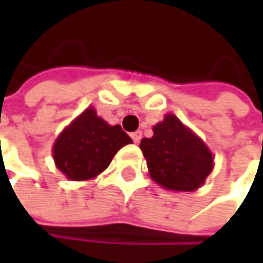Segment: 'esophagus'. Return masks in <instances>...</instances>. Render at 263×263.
<instances>
[{"label": "esophagus", "instance_id": "1", "mask_svg": "<svg viewBox=\"0 0 263 263\" xmlns=\"http://www.w3.org/2000/svg\"><path fill=\"white\" fill-rule=\"evenodd\" d=\"M132 140H134V143H140V140H141V137H143V134L141 131H135L131 134Z\"/></svg>", "mask_w": 263, "mask_h": 263}]
</instances>
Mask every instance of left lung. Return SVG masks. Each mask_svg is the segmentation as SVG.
Returning a JSON list of instances; mask_svg holds the SVG:
<instances>
[{
    "instance_id": "8db88e82",
    "label": "left lung",
    "mask_w": 263,
    "mask_h": 263,
    "mask_svg": "<svg viewBox=\"0 0 263 263\" xmlns=\"http://www.w3.org/2000/svg\"><path fill=\"white\" fill-rule=\"evenodd\" d=\"M140 149L154 181L171 190L192 192L213 169L207 146L175 116L154 126V137L143 138Z\"/></svg>"
}]
</instances>
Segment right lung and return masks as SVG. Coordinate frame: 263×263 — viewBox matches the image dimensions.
Returning <instances> with one entry per match:
<instances>
[{"label":"right lung","instance_id":"obj_1","mask_svg":"<svg viewBox=\"0 0 263 263\" xmlns=\"http://www.w3.org/2000/svg\"><path fill=\"white\" fill-rule=\"evenodd\" d=\"M129 143L131 137L120 125L109 126L89 108L59 135L53 146V157L67 178L82 181L103 172L116 152Z\"/></svg>","mask_w":263,"mask_h":263}]
</instances>
